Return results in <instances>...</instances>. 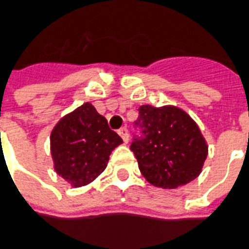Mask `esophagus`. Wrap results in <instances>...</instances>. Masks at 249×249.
I'll return each mask as SVG.
<instances>
[{
	"label": "esophagus",
	"instance_id": "34e87169",
	"mask_svg": "<svg viewBox=\"0 0 249 249\" xmlns=\"http://www.w3.org/2000/svg\"><path fill=\"white\" fill-rule=\"evenodd\" d=\"M119 135H121L124 143H128V130H127V127H122L119 130Z\"/></svg>",
	"mask_w": 249,
	"mask_h": 249
}]
</instances>
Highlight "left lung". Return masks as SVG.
<instances>
[{"mask_svg": "<svg viewBox=\"0 0 249 249\" xmlns=\"http://www.w3.org/2000/svg\"><path fill=\"white\" fill-rule=\"evenodd\" d=\"M135 124L142 128L143 136L134 139L130 148L149 184L176 189L202 172L209 147L186 111L176 106L143 105Z\"/></svg>", "mask_w": 249, "mask_h": 249, "instance_id": "obj_1", "label": "left lung"}]
</instances>
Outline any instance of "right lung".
<instances>
[{
	"label": "right lung",
	"mask_w": 249,
	"mask_h": 249,
	"mask_svg": "<svg viewBox=\"0 0 249 249\" xmlns=\"http://www.w3.org/2000/svg\"><path fill=\"white\" fill-rule=\"evenodd\" d=\"M50 140L56 173L73 188L96 180L107 167L110 153L123 143L89 102L61 118Z\"/></svg>",
	"instance_id": "obj_1"
}]
</instances>
